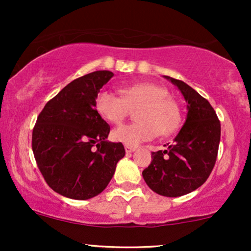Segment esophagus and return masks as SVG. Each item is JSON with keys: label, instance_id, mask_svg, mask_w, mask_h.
Instances as JSON below:
<instances>
[{"label": "esophagus", "instance_id": "1", "mask_svg": "<svg viewBox=\"0 0 251 251\" xmlns=\"http://www.w3.org/2000/svg\"><path fill=\"white\" fill-rule=\"evenodd\" d=\"M125 151H126V153H132V152L135 151V148H133V146L126 145L125 146Z\"/></svg>", "mask_w": 251, "mask_h": 251}]
</instances>
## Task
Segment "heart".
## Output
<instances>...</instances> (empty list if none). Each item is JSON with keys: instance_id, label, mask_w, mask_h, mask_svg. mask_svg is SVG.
Instances as JSON below:
<instances>
[{"instance_id": "heart-1", "label": "heart", "mask_w": 251, "mask_h": 251, "mask_svg": "<svg viewBox=\"0 0 251 251\" xmlns=\"http://www.w3.org/2000/svg\"><path fill=\"white\" fill-rule=\"evenodd\" d=\"M122 96L102 91L97 96L98 113L108 123L119 125L137 107L134 117L138 122L123 125L112 132L114 142L137 146L153 139L158 134L168 135L180 125V109L170 98L165 87L152 82H139L122 88Z\"/></svg>"}]
</instances>
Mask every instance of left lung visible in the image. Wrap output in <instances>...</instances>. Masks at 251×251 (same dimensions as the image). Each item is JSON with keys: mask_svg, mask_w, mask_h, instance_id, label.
<instances>
[{"mask_svg": "<svg viewBox=\"0 0 251 251\" xmlns=\"http://www.w3.org/2000/svg\"><path fill=\"white\" fill-rule=\"evenodd\" d=\"M188 102V116L175 142L164 151L152 152L143 171L144 180L155 194L179 197L200 188L214 169L221 140V123L205 98L185 82L165 76Z\"/></svg>", "mask_w": 251, "mask_h": 251, "instance_id": "1", "label": "left lung"}]
</instances>
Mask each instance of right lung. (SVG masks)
<instances>
[{"label":"right lung","instance_id":"1","mask_svg":"<svg viewBox=\"0 0 251 251\" xmlns=\"http://www.w3.org/2000/svg\"><path fill=\"white\" fill-rule=\"evenodd\" d=\"M114 74L97 71L77 77L46 103L33 128L31 148L46 183L72 200H88L108 185L125 155L107 142L109 125L96 109L100 88Z\"/></svg>","mask_w":251,"mask_h":251}]
</instances>
